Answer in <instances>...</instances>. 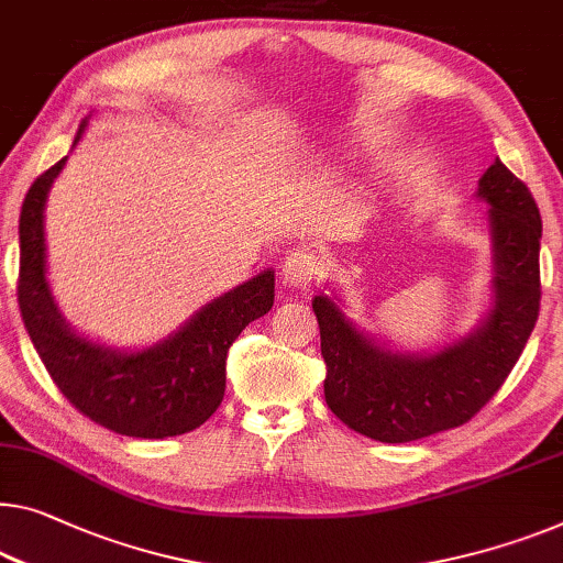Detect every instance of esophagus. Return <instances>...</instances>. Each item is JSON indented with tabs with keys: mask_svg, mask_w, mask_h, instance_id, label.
<instances>
[{
	"mask_svg": "<svg viewBox=\"0 0 563 563\" xmlns=\"http://www.w3.org/2000/svg\"><path fill=\"white\" fill-rule=\"evenodd\" d=\"M318 271H321V265H318V257L310 250H296V253L285 255L280 278L288 288H308L316 280Z\"/></svg>",
	"mask_w": 563,
	"mask_h": 563,
	"instance_id": "1",
	"label": "esophagus"
}]
</instances>
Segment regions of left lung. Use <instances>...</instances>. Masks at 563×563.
Instances as JSON below:
<instances>
[{"label": "left lung", "mask_w": 563, "mask_h": 563, "mask_svg": "<svg viewBox=\"0 0 563 563\" xmlns=\"http://www.w3.org/2000/svg\"><path fill=\"white\" fill-rule=\"evenodd\" d=\"M488 205L493 306L473 333L434 354H401L358 331L331 296L313 298L331 412L379 442H412L465 424L493 399L526 349L541 306V214L496 158L477 181Z\"/></svg>", "instance_id": "obj_1"}]
</instances>
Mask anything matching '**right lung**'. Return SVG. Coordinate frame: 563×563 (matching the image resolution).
<instances>
[{"mask_svg":"<svg viewBox=\"0 0 563 563\" xmlns=\"http://www.w3.org/2000/svg\"><path fill=\"white\" fill-rule=\"evenodd\" d=\"M86 125L88 121L80 123L75 144ZM65 162L67 156L40 174L22 201L16 300L24 329L55 387L96 424L144 440L197 430L224 397V366L234 339L273 308L275 273L263 271L222 292L169 339L144 351H119L82 339L65 323L45 275V201Z\"/></svg>","mask_w":563,"mask_h":563,"instance_id":"obj_1","label":"right lung"}]
</instances>
